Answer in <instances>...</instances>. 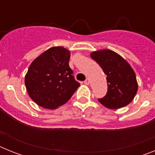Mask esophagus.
<instances>
[{"instance_id": "1", "label": "esophagus", "mask_w": 155, "mask_h": 155, "mask_svg": "<svg viewBox=\"0 0 155 155\" xmlns=\"http://www.w3.org/2000/svg\"><path fill=\"white\" fill-rule=\"evenodd\" d=\"M84 84H86V85H88V84H89V83H90L89 78L86 79V80L84 81Z\"/></svg>"}]
</instances>
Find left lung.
Segmentation results:
<instances>
[{
  "mask_svg": "<svg viewBox=\"0 0 155 155\" xmlns=\"http://www.w3.org/2000/svg\"><path fill=\"white\" fill-rule=\"evenodd\" d=\"M90 56L107 75L108 91L105 97L98 99L100 103L111 109H120L130 103L136 95L138 84L130 64L110 50L92 52Z\"/></svg>",
  "mask_w": 155,
  "mask_h": 155,
  "instance_id": "8db88e82",
  "label": "left lung"
}]
</instances>
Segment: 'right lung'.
Returning <instances> with one entry per match:
<instances>
[{"mask_svg": "<svg viewBox=\"0 0 155 155\" xmlns=\"http://www.w3.org/2000/svg\"><path fill=\"white\" fill-rule=\"evenodd\" d=\"M71 53L63 46H53L35 58L25 77L31 100L42 108L54 109L71 98L78 87L69 67Z\"/></svg>", "mask_w": 155, "mask_h": 155, "instance_id": "add662e5", "label": "right lung"}]
</instances>
